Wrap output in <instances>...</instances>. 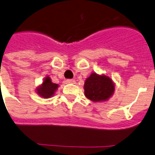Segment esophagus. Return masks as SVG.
<instances>
[{
	"label": "esophagus",
	"mask_w": 155,
	"mask_h": 155,
	"mask_svg": "<svg viewBox=\"0 0 155 155\" xmlns=\"http://www.w3.org/2000/svg\"><path fill=\"white\" fill-rule=\"evenodd\" d=\"M67 84H75V80H71V79H68L66 80Z\"/></svg>",
	"instance_id": "obj_1"
}]
</instances>
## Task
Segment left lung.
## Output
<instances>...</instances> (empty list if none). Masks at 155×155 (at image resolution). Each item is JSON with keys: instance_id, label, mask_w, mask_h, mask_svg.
Masks as SVG:
<instances>
[{"instance_id": "left-lung-1", "label": "left lung", "mask_w": 155, "mask_h": 155, "mask_svg": "<svg viewBox=\"0 0 155 155\" xmlns=\"http://www.w3.org/2000/svg\"><path fill=\"white\" fill-rule=\"evenodd\" d=\"M84 95L92 102L107 101L114 92V84L105 75L91 73L84 83Z\"/></svg>"}]
</instances>
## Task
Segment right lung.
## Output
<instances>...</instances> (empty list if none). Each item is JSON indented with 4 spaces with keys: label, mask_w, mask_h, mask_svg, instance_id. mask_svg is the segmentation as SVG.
I'll use <instances>...</instances> for the list:
<instances>
[{
    "label": "right lung",
    "mask_w": 155,
    "mask_h": 155,
    "mask_svg": "<svg viewBox=\"0 0 155 155\" xmlns=\"http://www.w3.org/2000/svg\"><path fill=\"white\" fill-rule=\"evenodd\" d=\"M58 87L59 85L52 83L50 77L48 75L44 79L42 84L36 88V93L41 97L45 98V99L51 98L55 94V91L57 90Z\"/></svg>",
    "instance_id": "1"
}]
</instances>
